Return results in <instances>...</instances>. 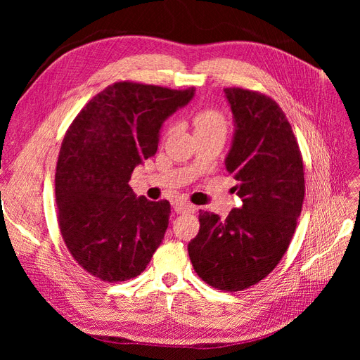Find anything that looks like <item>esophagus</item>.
<instances>
[{
	"instance_id": "obj_1",
	"label": "esophagus",
	"mask_w": 360,
	"mask_h": 360,
	"mask_svg": "<svg viewBox=\"0 0 360 360\" xmlns=\"http://www.w3.org/2000/svg\"><path fill=\"white\" fill-rule=\"evenodd\" d=\"M174 210H176L179 214H184V213H192L195 212V205L186 201H177L174 204Z\"/></svg>"
}]
</instances>
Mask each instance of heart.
<instances>
[{
    "label": "heart",
    "mask_w": 360,
    "mask_h": 360,
    "mask_svg": "<svg viewBox=\"0 0 360 360\" xmlns=\"http://www.w3.org/2000/svg\"><path fill=\"white\" fill-rule=\"evenodd\" d=\"M192 123L195 134H209L214 132V130L226 129V118L216 108H202V110L197 111L192 118Z\"/></svg>",
    "instance_id": "b5f03b06"
}]
</instances>
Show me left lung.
I'll use <instances>...</instances> for the list:
<instances>
[{
  "mask_svg": "<svg viewBox=\"0 0 360 360\" xmlns=\"http://www.w3.org/2000/svg\"><path fill=\"white\" fill-rule=\"evenodd\" d=\"M236 122L225 167L237 180L240 209L226 219L200 210V231L188 245L197 275L213 288L242 291L274 270L296 231L304 197L303 159L291 124L269 96L224 90Z\"/></svg>",
  "mask_w": 360,
  "mask_h": 360,
  "instance_id": "obj_1",
  "label": "left lung"
}]
</instances>
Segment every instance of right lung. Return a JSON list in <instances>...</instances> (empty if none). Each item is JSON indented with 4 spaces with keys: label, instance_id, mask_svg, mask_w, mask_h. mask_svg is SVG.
<instances>
[{
    "label": "right lung",
    "instance_id": "1",
    "mask_svg": "<svg viewBox=\"0 0 360 360\" xmlns=\"http://www.w3.org/2000/svg\"><path fill=\"white\" fill-rule=\"evenodd\" d=\"M193 91L120 81L96 94L69 126L56 171L58 226L70 255L91 276L132 279L162 243L169 202L138 198L129 180L156 155L163 120Z\"/></svg>",
    "mask_w": 360,
    "mask_h": 360
}]
</instances>
